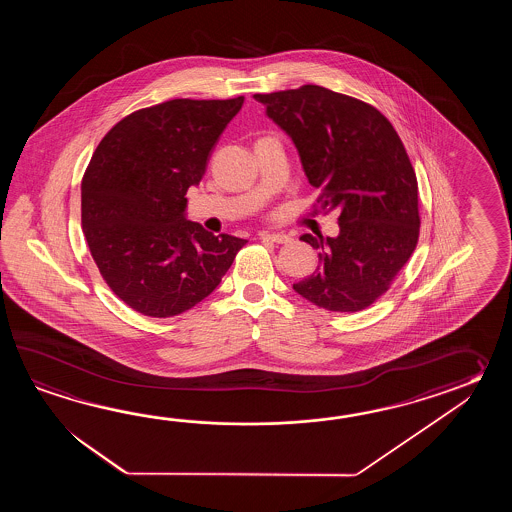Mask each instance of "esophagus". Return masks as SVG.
I'll return each mask as SVG.
<instances>
[{
	"instance_id": "1",
	"label": "esophagus",
	"mask_w": 512,
	"mask_h": 512,
	"mask_svg": "<svg viewBox=\"0 0 512 512\" xmlns=\"http://www.w3.org/2000/svg\"><path fill=\"white\" fill-rule=\"evenodd\" d=\"M260 240L271 241V243H291V238L287 234H280V232H261Z\"/></svg>"
}]
</instances>
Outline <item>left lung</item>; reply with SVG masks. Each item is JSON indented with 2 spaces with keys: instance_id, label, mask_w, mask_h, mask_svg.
Returning <instances> with one entry per match:
<instances>
[{
  "instance_id": "1",
  "label": "left lung",
  "mask_w": 512,
  "mask_h": 512,
  "mask_svg": "<svg viewBox=\"0 0 512 512\" xmlns=\"http://www.w3.org/2000/svg\"><path fill=\"white\" fill-rule=\"evenodd\" d=\"M291 135L318 212L338 210L337 238L304 234L320 265L293 289L311 304L357 313L392 287L419 240V188L392 122L359 98L322 86L254 95Z\"/></svg>"
}]
</instances>
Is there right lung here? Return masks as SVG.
Here are the masks:
<instances>
[{"label":"right lung","instance_id":"obj_1","mask_svg":"<svg viewBox=\"0 0 512 512\" xmlns=\"http://www.w3.org/2000/svg\"><path fill=\"white\" fill-rule=\"evenodd\" d=\"M241 106L243 97L174 98L133 111L98 142L82 177V229L100 276L133 311L192 309L247 243L185 219L186 192Z\"/></svg>","mask_w":512,"mask_h":512}]
</instances>
